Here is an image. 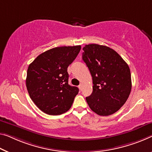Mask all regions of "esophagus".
Wrapping results in <instances>:
<instances>
[{
	"label": "esophagus",
	"instance_id": "esophagus-1",
	"mask_svg": "<svg viewBox=\"0 0 152 152\" xmlns=\"http://www.w3.org/2000/svg\"><path fill=\"white\" fill-rule=\"evenodd\" d=\"M82 86H83V85L81 83H80L79 85V90H81V89H82Z\"/></svg>",
	"mask_w": 152,
	"mask_h": 152
}]
</instances>
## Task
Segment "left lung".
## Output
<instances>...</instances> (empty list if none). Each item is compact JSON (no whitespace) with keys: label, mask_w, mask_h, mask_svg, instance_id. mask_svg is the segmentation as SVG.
Wrapping results in <instances>:
<instances>
[{"label":"left lung","mask_w":152,"mask_h":152,"mask_svg":"<svg viewBox=\"0 0 152 152\" xmlns=\"http://www.w3.org/2000/svg\"><path fill=\"white\" fill-rule=\"evenodd\" d=\"M82 59L92 77L93 91L86 97L88 105L99 115L118 111L129 96L132 88L129 66L115 50L98 44L83 48Z\"/></svg>","instance_id":"1"}]
</instances>
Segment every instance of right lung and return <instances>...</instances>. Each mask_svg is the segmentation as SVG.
I'll return each instance as SVG.
<instances>
[{
  "label": "right lung",
  "mask_w": 152,
  "mask_h": 152,
  "mask_svg": "<svg viewBox=\"0 0 152 152\" xmlns=\"http://www.w3.org/2000/svg\"><path fill=\"white\" fill-rule=\"evenodd\" d=\"M81 45L58 47L38 56L27 70L26 84L30 99L48 115L69 110L79 89L68 83L67 68L80 52Z\"/></svg>",
  "instance_id": "obj_1"
}]
</instances>
